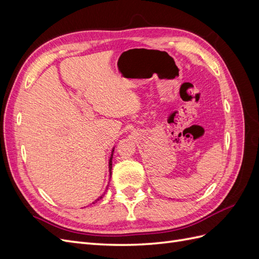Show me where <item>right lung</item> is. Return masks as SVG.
Listing matches in <instances>:
<instances>
[{
  "label": "right lung",
  "instance_id": "right-lung-1",
  "mask_svg": "<svg viewBox=\"0 0 259 259\" xmlns=\"http://www.w3.org/2000/svg\"><path fill=\"white\" fill-rule=\"evenodd\" d=\"M113 151H114V148L112 149V153H111V158H110V160H109V170H110V177H111V168H112V156H113ZM104 195V194H103ZM101 198L103 197H99L95 202H97V201H99ZM94 202V203H95Z\"/></svg>",
  "mask_w": 259,
  "mask_h": 259
}]
</instances>
